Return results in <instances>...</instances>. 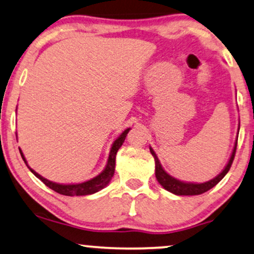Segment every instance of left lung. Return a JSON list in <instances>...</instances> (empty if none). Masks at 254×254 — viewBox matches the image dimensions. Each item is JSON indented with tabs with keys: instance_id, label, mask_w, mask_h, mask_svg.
Returning <instances> with one entry per match:
<instances>
[{
	"instance_id": "left-lung-1",
	"label": "left lung",
	"mask_w": 254,
	"mask_h": 254,
	"mask_svg": "<svg viewBox=\"0 0 254 254\" xmlns=\"http://www.w3.org/2000/svg\"><path fill=\"white\" fill-rule=\"evenodd\" d=\"M236 150H237V142H236V145H234V149L232 151V155H231V157H230L229 163H227L225 169H224L223 171H221L216 178L211 179V181H208V182L201 183V184H193V183L181 182V181H178V179L173 178L170 175H168V173L164 171V169L162 168V165H160V163H159L158 158H157L155 151H153L150 147L151 155L153 156V158H155V162H156V178H157V181H158L159 184L162 185L163 188L165 189V190H168L169 192H172V193L178 194V195L201 194V193H204V192L210 190V189H212L213 186H216L218 183L221 181V179L225 177L226 173L229 172L231 165H232V163H233L234 155H236Z\"/></svg>"
}]
</instances>
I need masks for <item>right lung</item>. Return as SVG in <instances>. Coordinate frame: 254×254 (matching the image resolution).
<instances>
[{"instance_id": "obj_1", "label": "right lung", "mask_w": 254, "mask_h": 254, "mask_svg": "<svg viewBox=\"0 0 254 254\" xmlns=\"http://www.w3.org/2000/svg\"><path fill=\"white\" fill-rule=\"evenodd\" d=\"M130 129H127L123 131V133L121 134L120 137L115 140L114 144H112L111 150H110V155H109V159H108V164L105 166V169L103 170V172L99 173L98 176H96L95 178L90 179L88 182L81 183V184H69V185H63V184H57V183H53L48 179L43 178L42 176L38 175L37 172H35L33 169H30V166L27 164V160H25L23 153L20 150L22 158H23L24 163L27 164V166L30 169V171L34 173L35 176L38 179H41L42 182L46 184L48 188H50L51 190H54L57 193L63 194V195H86V194H92L95 192H98L99 190L105 188L109 184V182L111 181L112 176L115 173V162H116V155L117 151L120 150V147L122 146V144L124 143L125 137H127V132H129Z\"/></svg>"}]
</instances>
